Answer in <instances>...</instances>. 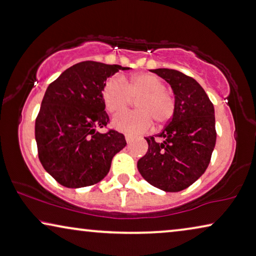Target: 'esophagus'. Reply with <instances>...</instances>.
<instances>
[{
	"label": "esophagus",
	"instance_id": "obj_1",
	"mask_svg": "<svg viewBox=\"0 0 256 256\" xmlns=\"http://www.w3.org/2000/svg\"><path fill=\"white\" fill-rule=\"evenodd\" d=\"M126 142H127L128 144H130L132 142V137L129 135H126Z\"/></svg>",
	"mask_w": 256,
	"mask_h": 256
}]
</instances>
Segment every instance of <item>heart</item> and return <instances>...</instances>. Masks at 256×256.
Segmentation results:
<instances>
[{"label": "heart", "mask_w": 256, "mask_h": 256, "mask_svg": "<svg viewBox=\"0 0 256 256\" xmlns=\"http://www.w3.org/2000/svg\"><path fill=\"white\" fill-rule=\"evenodd\" d=\"M166 85L152 74H140L126 83L124 77L116 76L108 80L102 92L106 110L120 113L138 99L135 112L119 114L112 121L113 127L127 135H140L156 124H164L174 113V99L166 92Z\"/></svg>", "instance_id": "heart-1"}]
</instances>
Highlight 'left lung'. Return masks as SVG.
I'll return each instance as SVG.
<instances>
[{"label":"left lung","mask_w":256,"mask_h":256,"mask_svg":"<svg viewBox=\"0 0 256 256\" xmlns=\"http://www.w3.org/2000/svg\"><path fill=\"white\" fill-rule=\"evenodd\" d=\"M170 85L174 113L156 136L146 137L149 148L137 168L154 187L170 192L186 190L208 168L216 144L214 108L194 78L173 69H152Z\"/></svg>","instance_id":"1"}]
</instances>
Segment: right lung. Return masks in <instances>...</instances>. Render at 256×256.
Masks as SVG:
<instances>
[{
	"instance_id": "add662e5",
	"label": "right lung",
	"mask_w": 256,
	"mask_h": 256,
	"mask_svg": "<svg viewBox=\"0 0 256 256\" xmlns=\"http://www.w3.org/2000/svg\"><path fill=\"white\" fill-rule=\"evenodd\" d=\"M119 64L84 61L48 85L36 120V140L44 168L66 188L91 186L110 172L112 159L127 146L116 130L102 134L110 121L102 91Z\"/></svg>"
}]
</instances>
